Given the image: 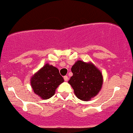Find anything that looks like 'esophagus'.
<instances>
[{
	"label": "esophagus",
	"mask_w": 133,
	"mask_h": 133,
	"mask_svg": "<svg viewBox=\"0 0 133 133\" xmlns=\"http://www.w3.org/2000/svg\"><path fill=\"white\" fill-rule=\"evenodd\" d=\"M64 79L65 82H67L68 80V79H69V78H68V76H64Z\"/></svg>",
	"instance_id": "obj_1"
}]
</instances>
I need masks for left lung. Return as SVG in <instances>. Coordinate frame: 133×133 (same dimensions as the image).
Returning a JSON list of instances; mask_svg holds the SVG:
<instances>
[{
	"mask_svg": "<svg viewBox=\"0 0 133 133\" xmlns=\"http://www.w3.org/2000/svg\"><path fill=\"white\" fill-rule=\"evenodd\" d=\"M73 76L68 83L76 97L89 101L98 94L103 84L102 73L92 62L77 60L71 68Z\"/></svg>",
	"mask_w": 133,
	"mask_h": 133,
	"instance_id": "left-lung-1",
	"label": "left lung"
}]
</instances>
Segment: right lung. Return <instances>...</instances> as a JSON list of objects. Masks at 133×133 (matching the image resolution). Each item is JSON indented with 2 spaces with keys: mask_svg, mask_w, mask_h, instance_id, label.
I'll use <instances>...</instances> for the list:
<instances>
[{
  "mask_svg": "<svg viewBox=\"0 0 133 133\" xmlns=\"http://www.w3.org/2000/svg\"><path fill=\"white\" fill-rule=\"evenodd\" d=\"M64 81L58 69L49 64H45L30 79L33 91L44 100L52 97L55 93L56 89Z\"/></svg>",
  "mask_w": 133,
  "mask_h": 133,
  "instance_id": "obj_1",
  "label": "right lung"
}]
</instances>
